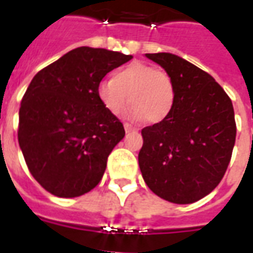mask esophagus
I'll list each match as a JSON object with an SVG mask.
<instances>
[{"instance_id":"esophagus-1","label":"esophagus","mask_w":253,"mask_h":253,"mask_svg":"<svg viewBox=\"0 0 253 253\" xmlns=\"http://www.w3.org/2000/svg\"><path fill=\"white\" fill-rule=\"evenodd\" d=\"M123 126H125V131L128 132V134H130V132H138V128L135 126H132V125H130V123H125Z\"/></svg>"}]
</instances>
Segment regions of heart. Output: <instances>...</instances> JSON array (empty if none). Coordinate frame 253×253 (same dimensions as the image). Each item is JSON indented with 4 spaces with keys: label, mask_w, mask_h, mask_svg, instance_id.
I'll list each match as a JSON object with an SVG mask.
<instances>
[{
    "label": "heart",
    "mask_w": 253,
    "mask_h": 253,
    "mask_svg": "<svg viewBox=\"0 0 253 253\" xmlns=\"http://www.w3.org/2000/svg\"><path fill=\"white\" fill-rule=\"evenodd\" d=\"M97 94L111 114H121L130 101L134 103L128 110L131 118L150 123L166 121L176 103V87L168 73L139 61L119 69L113 80L102 81Z\"/></svg>",
    "instance_id": "heart-1"
}]
</instances>
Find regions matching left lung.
Returning <instances> with one entry per match:
<instances>
[{"label":"left lung","instance_id":"8db88e82","mask_svg":"<svg viewBox=\"0 0 253 253\" xmlns=\"http://www.w3.org/2000/svg\"><path fill=\"white\" fill-rule=\"evenodd\" d=\"M166 69L176 103L166 121L142 130L139 167L147 186L173 204H193L218 186L236 138L234 107L208 72L168 52L146 53Z\"/></svg>","mask_w":253,"mask_h":253}]
</instances>
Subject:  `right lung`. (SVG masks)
Wrapping results in <instances>:
<instances>
[{
    "label": "right lung",
    "mask_w": 253,
    "mask_h": 253,
    "mask_svg": "<svg viewBox=\"0 0 253 253\" xmlns=\"http://www.w3.org/2000/svg\"><path fill=\"white\" fill-rule=\"evenodd\" d=\"M131 59L79 47L30 83L19 109L18 142L30 173L53 196H83L102 178L125 128L99 101L97 89L107 73Z\"/></svg>",
    "instance_id": "right-lung-1"
}]
</instances>
